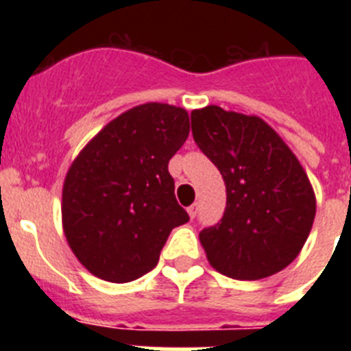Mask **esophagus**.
I'll use <instances>...</instances> for the list:
<instances>
[{"label":"esophagus","instance_id":"34e87169","mask_svg":"<svg viewBox=\"0 0 351 351\" xmlns=\"http://www.w3.org/2000/svg\"><path fill=\"white\" fill-rule=\"evenodd\" d=\"M188 214H190V218H191V219H193L195 216H197V214H198V204H197V202L191 204V206L188 207Z\"/></svg>","mask_w":351,"mask_h":351}]
</instances>
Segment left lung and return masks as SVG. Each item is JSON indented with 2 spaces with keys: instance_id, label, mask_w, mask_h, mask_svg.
<instances>
[{
  "instance_id": "obj_1",
  "label": "left lung",
  "mask_w": 351,
  "mask_h": 351,
  "mask_svg": "<svg viewBox=\"0 0 351 351\" xmlns=\"http://www.w3.org/2000/svg\"><path fill=\"white\" fill-rule=\"evenodd\" d=\"M191 132L226 186L221 221L200 232L209 263L243 281L283 271L308 241L316 214L300 161L258 116L218 105L193 110Z\"/></svg>"
}]
</instances>
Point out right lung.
Returning <instances> with one entry per match:
<instances>
[{
    "label": "right lung",
    "instance_id": "1",
    "mask_svg": "<svg viewBox=\"0 0 351 351\" xmlns=\"http://www.w3.org/2000/svg\"><path fill=\"white\" fill-rule=\"evenodd\" d=\"M188 133L184 108L149 101L110 121L73 160L63 184V230L96 278L128 283L144 276L172 228L190 219L169 173Z\"/></svg>",
    "mask_w": 351,
    "mask_h": 351
}]
</instances>
